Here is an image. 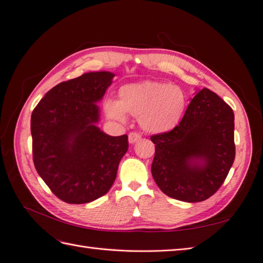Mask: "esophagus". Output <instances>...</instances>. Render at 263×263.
I'll return each instance as SVG.
<instances>
[{
    "label": "esophagus",
    "mask_w": 263,
    "mask_h": 263,
    "mask_svg": "<svg viewBox=\"0 0 263 263\" xmlns=\"http://www.w3.org/2000/svg\"><path fill=\"white\" fill-rule=\"evenodd\" d=\"M140 138H141V135L139 133H136V132H132L128 135V140H129L130 144H135V142L138 141Z\"/></svg>",
    "instance_id": "34e87169"
}]
</instances>
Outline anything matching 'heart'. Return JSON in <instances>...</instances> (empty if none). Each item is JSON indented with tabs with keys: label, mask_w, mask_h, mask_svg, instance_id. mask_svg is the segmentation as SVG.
I'll return each instance as SVG.
<instances>
[{
	"label": "heart",
	"mask_w": 263,
	"mask_h": 263,
	"mask_svg": "<svg viewBox=\"0 0 263 263\" xmlns=\"http://www.w3.org/2000/svg\"><path fill=\"white\" fill-rule=\"evenodd\" d=\"M118 97V101H106V115L118 122L126 121V113L139 117L142 128L154 134L172 130L187 105L186 94L179 86L156 81L126 84Z\"/></svg>",
	"instance_id": "obj_1"
}]
</instances>
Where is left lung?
I'll use <instances>...</instances> for the list:
<instances>
[{"label":"left lung","instance_id":"8db88e82","mask_svg":"<svg viewBox=\"0 0 263 263\" xmlns=\"http://www.w3.org/2000/svg\"><path fill=\"white\" fill-rule=\"evenodd\" d=\"M234 119L227 103L203 89L178 126L150 137L156 145L151 173L165 195L195 203L217 192L235 160Z\"/></svg>","mask_w":263,"mask_h":263}]
</instances>
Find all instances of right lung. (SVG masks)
<instances>
[{
	"mask_svg": "<svg viewBox=\"0 0 263 263\" xmlns=\"http://www.w3.org/2000/svg\"><path fill=\"white\" fill-rule=\"evenodd\" d=\"M107 71L84 73L53 86L30 119L33 160L51 192L69 204H84L105 195L128 150L127 135L113 137L95 125V104L112 83Z\"/></svg>",
	"mask_w": 263,
	"mask_h": 263,
	"instance_id": "add662e5",
	"label": "right lung"
}]
</instances>
